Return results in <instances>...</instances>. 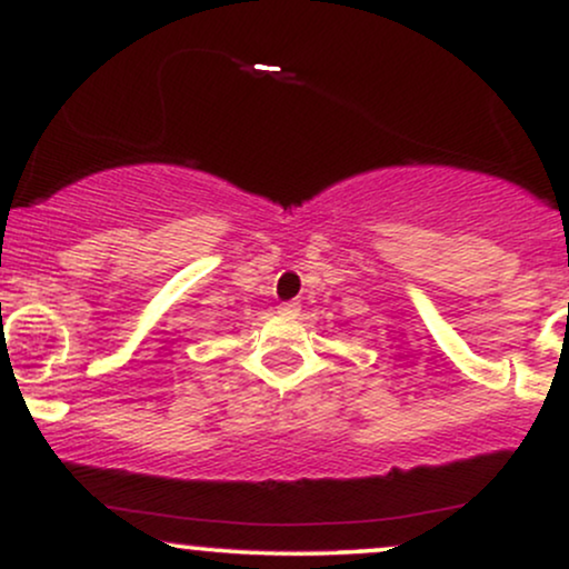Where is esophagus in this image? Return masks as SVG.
<instances>
[{
  "mask_svg": "<svg viewBox=\"0 0 569 569\" xmlns=\"http://www.w3.org/2000/svg\"><path fill=\"white\" fill-rule=\"evenodd\" d=\"M299 310H302V305H299V302H283L278 307V312L283 315V318H297Z\"/></svg>",
  "mask_w": 569,
  "mask_h": 569,
  "instance_id": "34e87169",
  "label": "esophagus"
}]
</instances>
